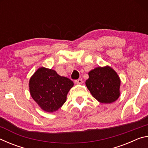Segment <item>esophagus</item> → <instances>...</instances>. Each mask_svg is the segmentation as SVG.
Masks as SVG:
<instances>
[{
	"label": "esophagus",
	"instance_id": "esophagus-1",
	"mask_svg": "<svg viewBox=\"0 0 148 148\" xmlns=\"http://www.w3.org/2000/svg\"><path fill=\"white\" fill-rule=\"evenodd\" d=\"M74 83L76 84H83V80H82V79H76V80H75Z\"/></svg>",
	"mask_w": 148,
	"mask_h": 148
}]
</instances>
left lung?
<instances>
[{
  "instance_id": "left-lung-1",
  "label": "left lung",
  "mask_w": 148,
  "mask_h": 148,
  "mask_svg": "<svg viewBox=\"0 0 148 148\" xmlns=\"http://www.w3.org/2000/svg\"><path fill=\"white\" fill-rule=\"evenodd\" d=\"M121 81L113 69L97 67L89 72L86 85L92 97L101 103H112L119 98Z\"/></svg>"
}]
</instances>
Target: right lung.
Instances as JSON below:
<instances>
[{"mask_svg": "<svg viewBox=\"0 0 148 148\" xmlns=\"http://www.w3.org/2000/svg\"><path fill=\"white\" fill-rule=\"evenodd\" d=\"M73 86L72 80L44 67L38 69L29 81L32 98L42 110L48 112L57 111L63 105Z\"/></svg>", "mask_w": 148, "mask_h": 148, "instance_id": "right-lung-1", "label": "right lung"}]
</instances>
